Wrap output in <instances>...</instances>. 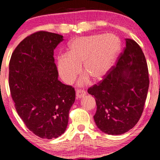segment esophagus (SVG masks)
<instances>
[{
    "mask_svg": "<svg viewBox=\"0 0 160 160\" xmlns=\"http://www.w3.org/2000/svg\"><path fill=\"white\" fill-rule=\"evenodd\" d=\"M86 95V92H85L84 90H82V89H77L76 90V97L77 98H82Z\"/></svg>",
    "mask_w": 160,
    "mask_h": 160,
    "instance_id": "obj_1",
    "label": "esophagus"
}]
</instances>
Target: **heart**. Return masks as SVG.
Returning <instances> with one entry per match:
<instances>
[{
    "instance_id": "obj_1",
    "label": "heart",
    "mask_w": 160,
    "mask_h": 160,
    "mask_svg": "<svg viewBox=\"0 0 160 160\" xmlns=\"http://www.w3.org/2000/svg\"><path fill=\"white\" fill-rule=\"evenodd\" d=\"M121 50V41L112 34L80 37L70 43L67 54L58 58V69L62 79L71 84L82 73L86 77L79 81L84 84L87 78L92 82L102 80L110 71Z\"/></svg>"
}]
</instances>
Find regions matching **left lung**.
Returning <instances> with one entry per match:
<instances>
[{"instance_id":"8db88e82","label":"left lung","mask_w":160,"mask_h":160,"mask_svg":"<svg viewBox=\"0 0 160 160\" xmlns=\"http://www.w3.org/2000/svg\"><path fill=\"white\" fill-rule=\"evenodd\" d=\"M125 41L116 66L102 82L87 90L95 98L96 125L108 135H122L138 123L149 86L147 62L141 48L132 39Z\"/></svg>"}]
</instances>
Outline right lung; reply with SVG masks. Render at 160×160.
I'll return each instance as SVG.
<instances>
[{"instance_id":"add662e5","label":"right lung","mask_w":160,"mask_h":160,"mask_svg":"<svg viewBox=\"0 0 160 160\" xmlns=\"http://www.w3.org/2000/svg\"><path fill=\"white\" fill-rule=\"evenodd\" d=\"M63 40L54 32H34L19 43L9 62L15 108L26 127L41 138H56L65 132L75 101L74 88L58 80L54 63V50Z\"/></svg>"}]
</instances>
